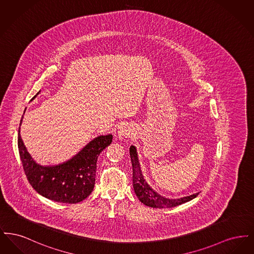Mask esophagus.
Listing matches in <instances>:
<instances>
[{
    "label": "esophagus",
    "instance_id": "esophagus-1",
    "mask_svg": "<svg viewBox=\"0 0 254 254\" xmlns=\"http://www.w3.org/2000/svg\"><path fill=\"white\" fill-rule=\"evenodd\" d=\"M127 136H129V131L128 130H127V129H124V128H122L120 129L119 131H118V138L119 139H125V138H127Z\"/></svg>",
    "mask_w": 254,
    "mask_h": 254
}]
</instances>
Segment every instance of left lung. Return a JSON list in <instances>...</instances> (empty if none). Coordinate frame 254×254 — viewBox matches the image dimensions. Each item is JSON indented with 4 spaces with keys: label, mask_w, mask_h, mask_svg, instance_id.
Returning <instances> with one entry per match:
<instances>
[{
    "label": "left lung",
    "mask_w": 254,
    "mask_h": 254,
    "mask_svg": "<svg viewBox=\"0 0 254 254\" xmlns=\"http://www.w3.org/2000/svg\"><path fill=\"white\" fill-rule=\"evenodd\" d=\"M129 154H130L131 164H132V183L134 192L144 205L150 207H156V208L174 207V206L182 205L186 202H189L194 199L196 196H198L199 193L192 194L180 199H169V198L163 197L162 195L154 191L145 181L141 171L136 147L134 145L130 146Z\"/></svg>",
    "instance_id": "left-lung-1"
}]
</instances>
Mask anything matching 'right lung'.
Returning a JSON list of instances; mask_svg holds the SVG:
<instances>
[{"label": "right lung", "instance_id": "right-lung-1", "mask_svg": "<svg viewBox=\"0 0 254 254\" xmlns=\"http://www.w3.org/2000/svg\"><path fill=\"white\" fill-rule=\"evenodd\" d=\"M111 142V134L98 136L68 161L57 166H41L28 153L21 138L20 127L18 134L19 154L29 184L42 196L65 204L79 203L92 192L97 159Z\"/></svg>", "mask_w": 254, "mask_h": 254}]
</instances>
